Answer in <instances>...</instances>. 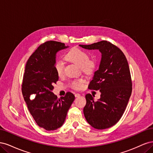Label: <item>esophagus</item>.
I'll list each match as a JSON object with an SVG mask.
<instances>
[{"label": "esophagus", "instance_id": "34e87169", "mask_svg": "<svg viewBox=\"0 0 153 153\" xmlns=\"http://www.w3.org/2000/svg\"><path fill=\"white\" fill-rule=\"evenodd\" d=\"M80 96V94H78V93H76V94H75V97H79Z\"/></svg>", "mask_w": 153, "mask_h": 153}]
</instances>
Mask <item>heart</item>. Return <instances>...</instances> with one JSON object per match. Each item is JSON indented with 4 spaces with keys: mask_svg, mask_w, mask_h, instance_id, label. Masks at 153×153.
Wrapping results in <instances>:
<instances>
[{
    "mask_svg": "<svg viewBox=\"0 0 153 153\" xmlns=\"http://www.w3.org/2000/svg\"><path fill=\"white\" fill-rule=\"evenodd\" d=\"M66 59L68 61L76 64L82 68L83 71L86 73H91L94 70L96 66V62L93 59H89V55L86 51L78 48H72L66 54ZM55 70L58 76H61L64 74V64L62 61H58L54 65ZM84 80L79 79L74 80L71 83V85L74 89H80L82 87Z\"/></svg>",
    "mask_w": 153,
    "mask_h": 153,
    "instance_id": "heart-1",
    "label": "heart"
}]
</instances>
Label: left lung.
Returning a JSON list of instances; mask_svg holds the SVG:
<instances>
[{
    "mask_svg": "<svg viewBox=\"0 0 153 153\" xmlns=\"http://www.w3.org/2000/svg\"><path fill=\"white\" fill-rule=\"evenodd\" d=\"M79 46L87 50H99L101 53L99 69L89 85V89L100 91V98L95 101L94 96L85 95L84 116L96 129L108 128L121 118L131 94L132 82L127 59L121 50L106 41Z\"/></svg>",
    "mask_w": 153,
    "mask_h": 153,
    "instance_id": "8db88e82",
    "label": "left lung"
}]
</instances>
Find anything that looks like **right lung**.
<instances>
[{
  "mask_svg": "<svg viewBox=\"0 0 153 153\" xmlns=\"http://www.w3.org/2000/svg\"><path fill=\"white\" fill-rule=\"evenodd\" d=\"M69 47L58 41L41 45L27 62L22 91L30 114L37 124L47 131L62 126L75 96L68 92L58 99L52 91L59 76L55 70L56 53Z\"/></svg>",
  "mask_w": 153,
  "mask_h": 153,
  "instance_id": "1",
  "label": "right lung"
}]
</instances>
